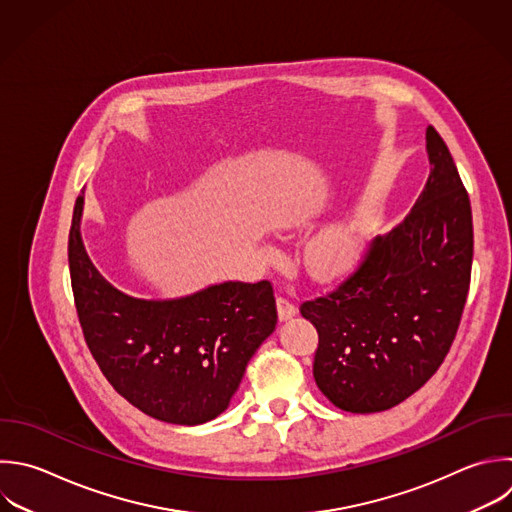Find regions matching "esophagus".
<instances>
[{
  "label": "esophagus",
  "mask_w": 512,
  "mask_h": 512,
  "mask_svg": "<svg viewBox=\"0 0 512 512\" xmlns=\"http://www.w3.org/2000/svg\"><path fill=\"white\" fill-rule=\"evenodd\" d=\"M276 306H278V318H280V320H288V318L296 316V312H298V308L294 306V302L288 300L286 296H278Z\"/></svg>",
  "instance_id": "1"
}]
</instances>
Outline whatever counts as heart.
I'll return each mask as SVG.
<instances>
[{
    "mask_svg": "<svg viewBox=\"0 0 512 512\" xmlns=\"http://www.w3.org/2000/svg\"><path fill=\"white\" fill-rule=\"evenodd\" d=\"M364 226L360 220L342 222L310 246V264L320 276H342L362 258Z\"/></svg>",
    "mask_w": 512,
    "mask_h": 512,
    "instance_id": "obj_1",
    "label": "heart"
}]
</instances>
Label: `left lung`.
<instances>
[{
  "instance_id": "left-lung-1",
  "label": "left lung",
  "mask_w": 512,
  "mask_h": 512,
  "mask_svg": "<svg viewBox=\"0 0 512 512\" xmlns=\"http://www.w3.org/2000/svg\"><path fill=\"white\" fill-rule=\"evenodd\" d=\"M428 182L390 234L332 292L300 304L318 332L314 380L338 408L388 410L438 370L456 336L472 268V212L440 134L426 128Z\"/></svg>"
}]
</instances>
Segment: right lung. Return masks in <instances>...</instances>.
<instances>
[{"instance_id": "obj_1", "label": "right lung", "mask_w": 512, "mask_h": 512, "mask_svg": "<svg viewBox=\"0 0 512 512\" xmlns=\"http://www.w3.org/2000/svg\"><path fill=\"white\" fill-rule=\"evenodd\" d=\"M76 200L68 260L86 344L102 374L130 404L170 424L222 414L258 346L276 328L268 280L224 282L178 300H140L114 288L92 264Z\"/></svg>"}]
</instances>
